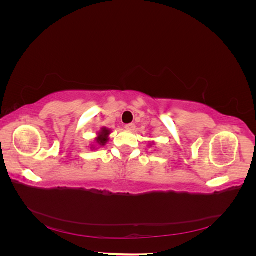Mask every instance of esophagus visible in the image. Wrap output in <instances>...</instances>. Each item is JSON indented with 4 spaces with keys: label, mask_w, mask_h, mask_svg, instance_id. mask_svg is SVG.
Returning <instances> with one entry per match:
<instances>
[{
    "label": "esophagus",
    "mask_w": 256,
    "mask_h": 256,
    "mask_svg": "<svg viewBox=\"0 0 256 256\" xmlns=\"http://www.w3.org/2000/svg\"><path fill=\"white\" fill-rule=\"evenodd\" d=\"M125 128H126L127 130L132 131V130H134L136 125H134V124H128V125H126V126H125Z\"/></svg>",
    "instance_id": "obj_1"
}]
</instances>
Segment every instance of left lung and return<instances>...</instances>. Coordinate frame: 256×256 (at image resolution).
I'll return each instance as SVG.
<instances>
[{"label": "left lung", "instance_id": "8db88e82", "mask_svg": "<svg viewBox=\"0 0 256 256\" xmlns=\"http://www.w3.org/2000/svg\"><path fill=\"white\" fill-rule=\"evenodd\" d=\"M150 146H152V145H150Z\"/></svg>", "mask_w": 256, "mask_h": 256}]
</instances>
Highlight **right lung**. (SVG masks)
Listing matches in <instances>:
<instances>
[{"mask_svg": "<svg viewBox=\"0 0 256 256\" xmlns=\"http://www.w3.org/2000/svg\"><path fill=\"white\" fill-rule=\"evenodd\" d=\"M111 134V130L110 129H106V127H102V130L99 131L98 132V136L97 138H95L96 143L99 145V146H104L106 144V142L109 141V136ZM90 148H95L94 145H92Z\"/></svg>", "mask_w": 256, "mask_h": 256, "instance_id": "1", "label": "right lung"}]
</instances>
